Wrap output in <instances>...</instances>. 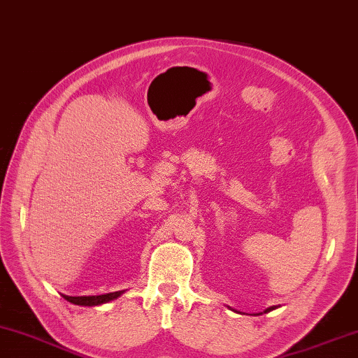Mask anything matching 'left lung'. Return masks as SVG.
<instances>
[{
    "label": "left lung",
    "instance_id": "1",
    "mask_svg": "<svg viewBox=\"0 0 358 358\" xmlns=\"http://www.w3.org/2000/svg\"><path fill=\"white\" fill-rule=\"evenodd\" d=\"M273 309H275V306H273V308H268L266 312H271V310H273Z\"/></svg>",
    "mask_w": 358,
    "mask_h": 358
}]
</instances>
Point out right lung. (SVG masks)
Segmentation results:
<instances>
[{"label": "right lung", "mask_w": 358, "mask_h": 358, "mask_svg": "<svg viewBox=\"0 0 358 358\" xmlns=\"http://www.w3.org/2000/svg\"><path fill=\"white\" fill-rule=\"evenodd\" d=\"M122 292H111V294H105V295H94V296H68L63 295L64 300H68L72 304H78V306H97L101 303H108L114 300V298L120 296Z\"/></svg>", "instance_id": "obj_1"}]
</instances>
